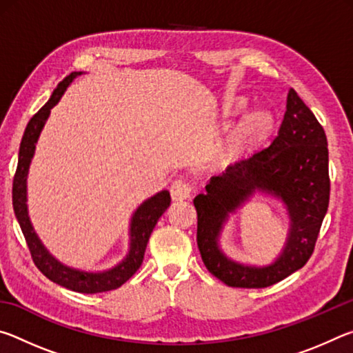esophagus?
<instances>
[{
    "instance_id": "1",
    "label": "esophagus",
    "mask_w": 353,
    "mask_h": 353,
    "mask_svg": "<svg viewBox=\"0 0 353 353\" xmlns=\"http://www.w3.org/2000/svg\"><path fill=\"white\" fill-rule=\"evenodd\" d=\"M191 193H193V187H191L190 182L183 181V179H177V181L172 182V185H171V198H172V201L188 199Z\"/></svg>"
}]
</instances>
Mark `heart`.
Masks as SVG:
<instances>
[{
    "mask_svg": "<svg viewBox=\"0 0 353 353\" xmlns=\"http://www.w3.org/2000/svg\"><path fill=\"white\" fill-rule=\"evenodd\" d=\"M271 124V117L270 113L256 110L249 113V115L244 117L243 121L240 123V128H238V137L240 139H250V137H255L270 128Z\"/></svg>",
    "mask_w": 353,
    "mask_h": 353,
    "instance_id": "b5f03b06",
    "label": "heart"
}]
</instances>
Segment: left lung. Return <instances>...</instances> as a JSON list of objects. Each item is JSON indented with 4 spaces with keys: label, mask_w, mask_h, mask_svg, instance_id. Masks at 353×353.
Returning <instances> with one entry per match:
<instances>
[{
    "label": "left lung",
    "mask_w": 353,
    "mask_h": 353,
    "mask_svg": "<svg viewBox=\"0 0 353 353\" xmlns=\"http://www.w3.org/2000/svg\"><path fill=\"white\" fill-rule=\"evenodd\" d=\"M255 192L282 201L290 219L283 252L265 267L230 259L219 243L230 214ZM328 198L325 132L313 112L290 88L283 121L270 145L213 176L205 193L194 198L202 261L214 277L234 288H266L280 282L312 256Z\"/></svg>",
    "instance_id": "1"
}]
</instances>
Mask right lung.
<instances>
[{
	"mask_svg": "<svg viewBox=\"0 0 353 353\" xmlns=\"http://www.w3.org/2000/svg\"><path fill=\"white\" fill-rule=\"evenodd\" d=\"M83 74L82 71H74L59 83L57 88L52 92L51 98L41 109L35 113L28 123L20 143L19 152V165H17L14 187H12V204H14L15 216L19 219L23 235L26 238L28 248L31 250L32 260L35 266L39 268L43 276H46L51 282L61 286H65L71 291L85 292V294H94V292H104L110 290H117L123 283L134 276L137 270L141 266L143 256H145L146 244L149 241L155 224L159 218L165 213L166 208L171 204V196L168 190H162L155 193L151 198L143 201L132 213L129 224V252L126 256L110 270L105 271H82L77 268H71L59 261L34 230V225L29 218L28 210V174L29 166H31L32 157L35 154V145H37L39 137L43 130L46 119L50 118L51 109L54 107L65 90L73 82L77 76Z\"/></svg>",
	"mask_w": 353,
	"mask_h": 353,
	"instance_id": "obj_1",
	"label": "right lung"
}]
</instances>
